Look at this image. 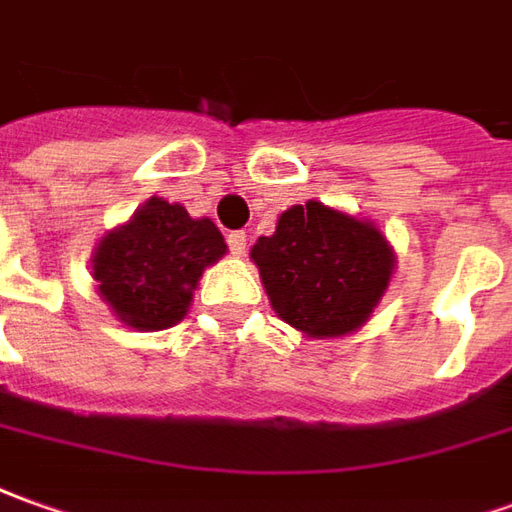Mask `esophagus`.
<instances>
[{
    "instance_id": "obj_1",
    "label": "esophagus",
    "mask_w": 512,
    "mask_h": 512,
    "mask_svg": "<svg viewBox=\"0 0 512 512\" xmlns=\"http://www.w3.org/2000/svg\"><path fill=\"white\" fill-rule=\"evenodd\" d=\"M228 248H231V253H236V256H242L245 248H248V234H245V231H231V234H228Z\"/></svg>"
}]
</instances>
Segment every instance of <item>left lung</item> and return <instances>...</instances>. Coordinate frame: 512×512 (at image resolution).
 Instances as JSON below:
<instances>
[{
    "label": "left lung",
    "mask_w": 512,
    "mask_h": 512,
    "mask_svg": "<svg viewBox=\"0 0 512 512\" xmlns=\"http://www.w3.org/2000/svg\"><path fill=\"white\" fill-rule=\"evenodd\" d=\"M276 315L306 337H343L368 323L393 278L396 253L368 220L317 200L278 217L250 250Z\"/></svg>",
    "instance_id": "8db88e82"
}]
</instances>
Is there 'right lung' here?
I'll use <instances>...</instances> for the list:
<instances>
[{
	"label": "right lung",
	"mask_w": 512,
	"mask_h": 512,
	"mask_svg": "<svg viewBox=\"0 0 512 512\" xmlns=\"http://www.w3.org/2000/svg\"><path fill=\"white\" fill-rule=\"evenodd\" d=\"M225 250L209 217L195 220L181 203L150 197L125 225L102 236L91 276L125 326L161 331L186 317L203 270Z\"/></svg>",
	"instance_id": "1"
}]
</instances>
